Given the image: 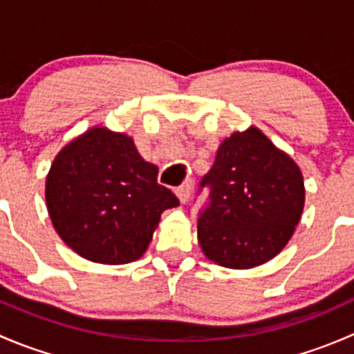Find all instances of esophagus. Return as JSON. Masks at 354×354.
Segmentation results:
<instances>
[{"label":"esophagus","instance_id":"34e87169","mask_svg":"<svg viewBox=\"0 0 354 354\" xmlns=\"http://www.w3.org/2000/svg\"><path fill=\"white\" fill-rule=\"evenodd\" d=\"M176 195L180 198L181 203H187L188 198L192 195V183H183L181 187L176 188Z\"/></svg>","mask_w":354,"mask_h":354}]
</instances>
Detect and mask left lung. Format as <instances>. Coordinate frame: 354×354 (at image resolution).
I'll return each mask as SVG.
<instances>
[{"label": "left lung", "instance_id": "left-lung-1", "mask_svg": "<svg viewBox=\"0 0 354 354\" xmlns=\"http://www.w3.org/2000/svg\"><path fill=\"white\" fill-rule=\"evenodd\" d=\"M202 188L209 202L198 216V243L207 259L230 269L274 259L305 205L299 167L255 127L221 144Z\"/></svg>", "mask_w": 354, "mask_h": 354}]
</instances>
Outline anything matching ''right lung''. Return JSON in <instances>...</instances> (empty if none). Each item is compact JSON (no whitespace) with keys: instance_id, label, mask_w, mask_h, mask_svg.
<instances>
[{"instance_id":"obj_1","label":"right lung","mask_w":354,"mask_h":354,"mask_svg":"<svg viewBox=\"0 0 354 354\" xmlns=\"http://www.w3.org/2000/svg\"><path fill=\"white\" fill-rule=\"evenodd\" d=\"M157 173L130 137L91 128L59 151L46 178L56 233L91 262L118 266L140 259L160 214L180 205L157 183Z\"/></svg>"}]
</instances>
